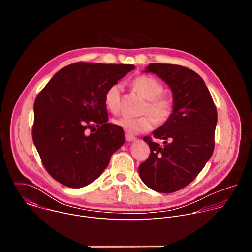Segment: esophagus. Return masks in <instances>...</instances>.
Segmentation results:
<instances>
[{
    "mask_svg": "<svg viewBox=\"0 0 252 252\" xmlns=\"http://www.w3.org/2000/svg\"><path fill=\"white\" fill-rule=\"evenodd\" d=\"M126 141H134L136 138L134 137V136H132V135H130V134H128V133H126Z\"/></svg>",
    "mask_w": 252,
    "mask_h": 252,
    "instance_id": "34e87169",
    "label": "esophagus"
}]
</instances>
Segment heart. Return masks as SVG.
<instances>
[{
  "label": "heart",
  "mask_w": 252,
  "mask_h": 252,
  "mask_svg": "<svg viewBox=\"0 0 252 252\" xmlns=\"http://www.w3.org/2000/svg\"><path fill=\"white\" fill-rule=\"evenodd\" d=\"M132 85L138 94L149 100L146 110L152 114L156 122L159 124L165 123L172 114L173 105L168 96L161 94L163 92L162 85L158 80L150 76H139L135 78ZM120 96V84L116 83L106 89L103 101L107 111H110L113 114L119 113ZM149 114L140 117L124 116L116 120L115 124L128 134H137L148 131L153 127L155 120Z\"/></svg>",
  "instance_id": "heart-1"
}]
</instances>
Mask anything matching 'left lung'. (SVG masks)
I'll list each match as a JSON object with an SVG mask.
<instances>
[{"instance_id": "8db88e82", "label": "left lung", "mask_w": 252, "mask_h": 252, "mask_svg": "<svg viewBox=\"0 0 252 252\" xmlns=\"http://www.w3.org/2000/svg\"><path fill=\"white\" fill-rule=\"evenodd\" d=\"M146 73L159 77L171 90L169 119L153 131L163 146L145 136L149 158L138 167L142 183L170 193L189 185L212 156L218 113L205 83L195 71L177 64L150 63Z\"/></svg>"}]
</instances>
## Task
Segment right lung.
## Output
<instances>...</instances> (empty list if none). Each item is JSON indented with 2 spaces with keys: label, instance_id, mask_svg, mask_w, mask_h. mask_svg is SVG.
Returning <instances> with one entry per match:
<instances>
[{
  "label": "right lung",
  "instance_id": "1",
  "mask_svg": "<svg viewBox=\"0 0 252 252\" xmlns=\"http://www.w3.org/2000/svg\"><path fill=\"white\" fill-rule=\"evenodd\" d=\"M132 69L133 64L71 63L38 94L32 140L45 168L60 184L71 189L90 185L125 143L123 128L107 123L103 96Z\"/></svg>",
  "mask_w": 252,
  "mask_h": 252
}]
</instances>
